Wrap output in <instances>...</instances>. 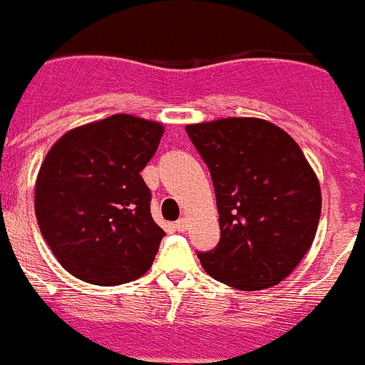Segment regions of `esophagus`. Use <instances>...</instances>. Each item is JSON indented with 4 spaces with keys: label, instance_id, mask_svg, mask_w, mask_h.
Returning a JSON list of instances; mask_svg holds the SVG:
<instances>
[{
    "label": "esophagus",
    "instance_id": "esophagus-1",
    "mask_svg": "<svg viewBox=\"0 0 365 365\" xmlns=\"http://www.w3.org/2000/svg\"><path fill=\"white\" fill-rule=\"evenodd\" d=\"M186 228H188V219H186V217H180L179 221L175 222V230H177V232H185Z\"/></svg>",
    "mask_w": 365,
    "mask_h": 365
}]
</instances>
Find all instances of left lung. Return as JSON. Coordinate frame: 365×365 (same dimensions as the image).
<instances>
[{
	"label": "left lung",
	"instance_id": "1",
	"mask_svg": "<svg viewBox=\"0 0 365 365\" xmlns=\"http://www.w3.org/2000/svg\"><path fill=\"white\" fill-rule=\"evenodd\" d=\"M210 170L221 240L199 259L212 278L261 291L289 276L314 241L322 214L318 177L291 135L263 118L186 125Z\"/></svg>",
	"mask_w": 365,
	"mask_h": 365
}]
</instances>
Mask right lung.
I'll return each mask as SVG.
<instances>
[{"label":"right lung","instance_id":"obj_1","mask_svg":"<svg viewBox=\"0 0 365 365\" xmlns=\"http://www.w3.org/2000/svg\"><path fill=\"white\" fill-rule=\"evenodd\" d=\"M164 125L111 115L67 131L45 155L34 188L43 240L74 278L102 287L148 272L164 230L150 214L140 172Z\"/></svg>","mask_w":365,"mask_h":365}]
</instances>
